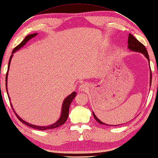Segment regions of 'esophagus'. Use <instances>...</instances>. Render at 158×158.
Instances as JSON below:
<instances>
[{"instance_id":"1","label":"esophagus","mask_w":158,"mask_h":158,"mask_svg":"<svg viewBox=\"0 0 158 158\" xmlns=\"http://www.w3.org/2000/svg\"><path fill=\"white\" fill-rule=\"evenodd\" d=\"M89 85L87 83H84L82 85L80 86L79 91L80 92H86L87 90H89Z\"/></svg>"}]
</instances>
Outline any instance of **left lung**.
<instances>
[{
  "label": "left lung",
  "mask_w": 158,
  "mask_h": 158,
  "mask_svg": "<svg viewBox=\"0 0 158 158\" xmlns=\"http://www.w3.org/2000/svg\"><path fill=\"white\" fill-rule=\"evenodd\" d=\"M128 49H130L131 51H135V52H141V53L145 55V57L148 59V61L149 62V55H148V51H147L145 47L141 43H140V42L137 39H136L135 36H133V35H132L131 34H129V35H128ZM152 71H151V73H150V86H151V85H152ZM93 116H94V119H95V120L98 122H99V124L106 125V126H111V125H108L107 124H105L103 122H101L99 119L97 118L95 114H94V112H93ZM116 126H118V125H116ZM116 126H115V127H116Z\"/></svg>",
  "instance_id": "left-lung-1"
}]
</instances>
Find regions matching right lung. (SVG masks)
<instances>
[{"label": "right lung", "instance_id": "add662e5", "mask_svg": "<svg viewBox=\"0 0 158 158\" xmlns=\"http://www.w3.org/2000/svg\"><path fill=\"white\" fill-rule=\"evenodd\" d=\"M36 35H37V33H34V34H29L28 36H27L25 38H24V39L22 40V43H21L19 45H17V46L15 48H14V49L12 51V55H10L9 61L7 72H6V93H7L9 100H10V97L9 96L8 90H7V78H8V72H9V66H10V61H11V59H12L13 55V54L14 53V52H15L17 50H19V48H21L22 47H23L24 45L26 44V43H27V41H28L29 40H30L31 38H32L34 36H36ZM76 92H73L72 94H70L69 95H68L67 97L65 98V99L64 101V102H63V104H62L61 114L60 118H59V120L56 122H55L54 124H52L51 125L47 126V127H39V126H36V125L30 124L29 123H27V122H25L24 120H23L19 116V115L15 113V111H14V109H13V107L12 106L11 103H10V106H11V107L13 109L14 113L15 114L16 116L17 117V118H18L21 122H22V123L27 125V127H29L30 128H34V129H37V130H40V131H44V130H48V129H52V128H57V127H60V126L63 125V124L65 123V122H66V120H67L68 118L69 108V106H70V104H71V103L72 102L73 99L76 97Z\"/></svg>", "mask_w": 158, "mask_h": 158}]
</instances>
